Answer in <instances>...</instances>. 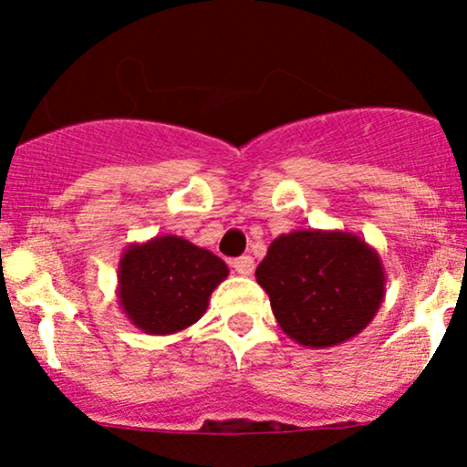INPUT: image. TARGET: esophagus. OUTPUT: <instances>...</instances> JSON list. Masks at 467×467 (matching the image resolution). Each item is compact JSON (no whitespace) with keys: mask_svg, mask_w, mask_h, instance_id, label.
Returning a JSON list of instances; mask_svg holds the SVG:
<instances>
[{"mask_svg":"<svg viewBox=\"0 0 467 467\" xmlns=\"http://www.w3.org/2000/svg\"><path fill=\"white\" fill-rule=\"evenodd\" d=\"M233 267H234V272H237V275L250 276L252 272H254V259H252L250 254H244V256H239V259L233 261Z\"/></svg>","mask_w":467,"mask_h":467,"instance_id":"esophagus-1","label":"esophagus"}]
</instances>
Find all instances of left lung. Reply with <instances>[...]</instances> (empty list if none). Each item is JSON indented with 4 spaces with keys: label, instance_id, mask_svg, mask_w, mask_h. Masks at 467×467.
Here are the masks:
<instances>
[{
    "label": "left lung",
    "instance_id": "1",
    "mask_svg": "<svg viewBox=\"0 0 467 467\" xmlns=\"http://www.w3.org/2000/svg\"><path fill=\"white\" fill-rule=\"evenodd\" d=\"M278 327L298 345L327 349L351 340L384 301L378 250L345 230H294L270 244L254 272Z\"/></svg>",
    "mask_w": 467,
    "mask_h": 467
}]
</instances>
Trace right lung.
I'll return each mask as SVG.
<instances>
[{
	"instance_id": "right-lung-1",
	"label": "right lung",
	"mask_w": 467,
	"mask_h": 467,
	"mask_svg": "<svg viewBox=\"0 0 467 467\" xmlns=\"http://www.w3.org/2000/svg\"><path fill=\"white\" fill-rule=\"evenodd\" d=\"M226 276L228 265L217 254L175 234H158L120 254L118 305L144 334H178L206 314L213 289Z\"/></svg>"
}]
</instances>
